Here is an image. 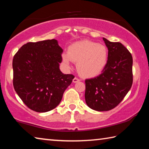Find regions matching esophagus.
<instances>
[{
  "label": "esophagus",
  "instance_id": "34e87169",
  "mask_svg": "<svg viewBox=\"0 0 149 149\" xmlns=\"http://www.w3.org/2000/svg\"><path fill=\"white\" fill-rule=\"evenodd\" d=\"M79 81H80V79H78L77 77H74V79H73V80H72V82H74V83H76V82H79Z\"/></svg>",
  "mask_w": 149,
  "mask_h": 149
}]
</instances>
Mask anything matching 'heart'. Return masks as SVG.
I'll use <instances>...</instances> for the list:
<instances>
[{"label":"heart","instance_id":"1","mask_svg":"<svg viewBox=\"0 0 149 149\" xmlns=\"http://www.w3.org/2000/svg\"><path fill=\"white\" fill-rule=\"evenodd\" d=\"M62 58L67 67H70L72 61L77 62V69L83 76L94 77L106 67L108 51L106 46L94 41H80L70 45L68 53H63Z\"/></svg>","mask_w":149,"mask_h":149}]
</instances>
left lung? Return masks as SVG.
Segmentation results:
<instances>
[{"mask_svg":"<svg viewBox=\"0 0 149 149\" xmlns=\"http://www.w3.org/2000/svg\"><path fill=\"white\" fill-rule=\"evenodd\" d=\"M108 49V60L102 73L93 79H86L85 100L96 111L113 109L123 100L133 84V57L119 42L103 38Z\"/></svg>","mask_w":149,"mask_h":149,"instance_id":"8db88e82","label":"left lung"}]
</instances>
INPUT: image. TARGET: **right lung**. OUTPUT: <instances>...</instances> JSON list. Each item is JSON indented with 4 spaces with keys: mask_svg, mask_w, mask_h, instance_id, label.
Returning <instances> with one entry per match:
<instances>
[{
    "mask_svg": "<svg viewBox=\"0 0 149 149\" xmlns=\"http://www.w3.org/2000/svg\"><path fill=\"white\" fill-rule=\"evenodd\" d=\"M63 51L53 39L27 43L14 55V90L31 110L47 112L55 108L74 78L59 69Z\"/></svg>",
    "mask_w": 149,
    "mask_h": 149,
    "instance_id": "right-lung-1",
    "label": "right lung"
}]
</instances>
